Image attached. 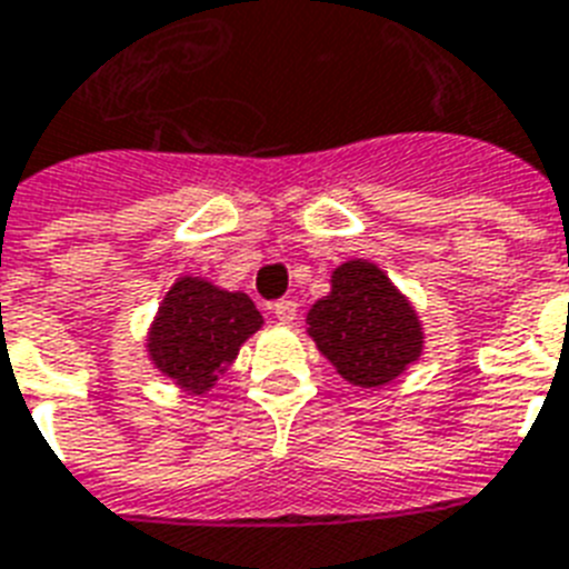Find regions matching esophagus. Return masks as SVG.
Wrapping results in <instances>:
<instances>
[{
	"label": "esophagus",
	"mask_w": 569,
	"mask_h": 569,
	"mask_svg": "<svg viewBox=\"0 0 569 569\" xmlns=\"http://www.w3.org/2000/svg\"><path fill=\"white\" fill-rule=\"evenodd\" d=\"M274 318L280 325H295V316H298V303L295 300H277L274 307H271Z\"/></svg>",
	"instance_id": "esophagus-1"
}]
</instances>
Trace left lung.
Returning <instances> with one entry per match:
<instances>
[{
  "mask_svg": "<svg viewBox=\"0 0 569 569\" xmlns=\"http://www.w3.org/2000/svg\"><path fill=\"white\" fill-rule=\"evenodd\" d=\"M321 357L357 389H382L423 353L418 309L371 260H348L330 274V292L307 312Z\"/></svg>",
  "mask_w": 569,
  "mask_h": 569,
  "instance_id": "8db88e82",
  "label": "left lung"
}]
</instances>
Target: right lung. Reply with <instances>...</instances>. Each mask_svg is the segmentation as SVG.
<instances>
[{
	"mask_svg": "<svg viewBox=\"0 0 569 569\" xmlns=\"http://www.w3.org/2000/svg\"><path fill=\"white\" fill-rule=\"evenodd\" d=\"M260 327V309L244 292H228L207 277L180 274L151 318L146 350L166 380L201 397Z\"/></svg>",
	"mask_w": 569,
	"mask_h": 569,
	"instance_id": "add662e5",
	"label": "right lung"
}]
</instances>
